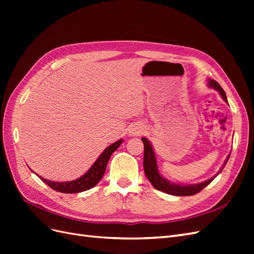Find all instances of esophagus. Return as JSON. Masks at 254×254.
Instances as JSON below:
<instances>
[{"instance_id":"obj_1","label":"esophagus","mask_w":254,"mask_h":254,"mask_svg":"<svg viewBox=\"0 0 254 254\" xmlns=\"http://www.w3.org/2000/svg\"><path fill=\"white\" fill-rule=\"evenodd\" d=\"M144 131V127L141 125H134L131 129H130V133L131 135H137Z\"/></svg>"}]
</instances>
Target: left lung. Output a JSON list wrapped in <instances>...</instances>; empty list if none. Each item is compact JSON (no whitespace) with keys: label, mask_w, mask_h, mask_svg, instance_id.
<instances>
[{"label":"left lung","mask_w":254,"mask_h":254,"mask_svg":"<svg viewBox=\"0 0 254 254\" xmlns=\"http://www.w3.org/2000/svg\"><path fill=\"white\" fill-rule=\"evenodd\" d=\"M207 86L218 91L222 99H224L226 103H228L225 91L222 90V88L219 86V83L217 81L209 79V81H207ZM142 141L144 143L143 165H144V172L146 177H147V179L152 184L153 188L163 191V193L175 195V196H191L199 193V191H200L202 189H204L207 184H210L214 180V178H216V177L221 173V171L224 170V167L226 166L228 160L230 158V155H229L225 161L224 165H222V167L218 171V173L215 176H213L212 178L196 184H178L165 179L164 177L160 174L157 159H156V153L152 148L150 142L146 139V137H142Z\"/></svg>","instance_id":"1"}]
</instances>
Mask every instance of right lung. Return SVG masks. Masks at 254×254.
Wrapping results in <instances>:
<instances>
[{
	"label": "right lung",
	"instance_id": "1",
	"mask_svg": "<svg viewBox=\"0 0 254 254\" xmlns=\"http://www.w3.org/2000/svg\"><path fill=\"white\" fill-rule=\"evenodd\" d=\"M122 143H123V140L121 139L115 143L109 145L108 147L101 153V156L97 158V160L93 163V165L89 168V171L76 180L66 181V182H56V181L45 179L39 175L37 176H39V178L44 183H47L50 188H52L53 190H55L57 191H60V193L74 194V193H80V191L90 190L93 187H95L99 182V180L102 179V177L106 172V167H107V164H108V161L111 155L119 148V146Z\"/></svg>",
	"mask_w": 254,
	"mask_h": 254
}]
</instances>
